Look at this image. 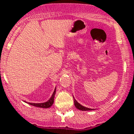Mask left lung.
<instances>
[{
	"instance_id": "8db88e82",
	"label": "left lung",
	"mask_w": 134,
	"mask_h": 134,
	"mask_svg": "<svg viewBox=\"0 0 134 134\" xmlns=\"http://www.w3.org/2000/svg\"><path fill=\"white\" fill-rule=\"evenodd\" d=\"M73 98H74V104H75V107L77 109H80V110H82V111H90V110H93V109H94L89 108L85 107V106H82V105H81L80 104L78 103V102H77L76 100L74 98V97H73Z\"/></svg>"
}]
</instances>
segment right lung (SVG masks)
Returning <instances> with one entry per match:
<instances>
[{
    "instance_id": "add662e5",
    "label": "right lung",
    "mask_w": 134,
    "mask_h": 134,
    "mask_svg": "<svg viewBox=\"0 0 134 134\" xmlns=\"http://www.w3.org/2000/svg\"><path fill=\"white\" fill-rule=\"evenodd\" d=\"M56 87H55L54 91L53 92V94H52V95L51 96L50 99L45 102H43V103H31V102H25L29 104L30 105L36 106V107L42 108H48L51 107L52 105L53 104L54 100V96H55V94H56Z\"/></svg>"
}]
</instances>
